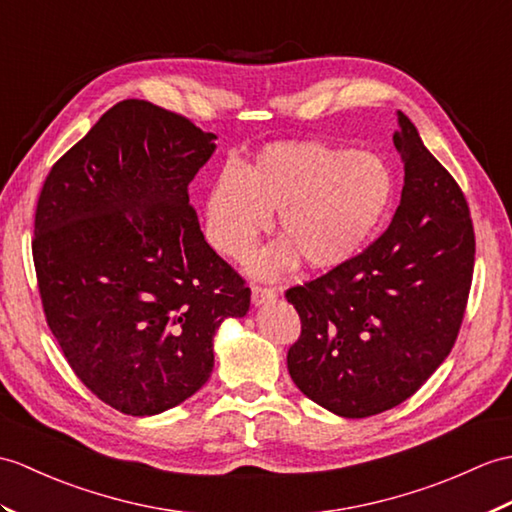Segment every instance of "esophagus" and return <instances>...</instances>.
<instances>
[{
    "instance_id": "1",
    "label": "esophagus",
    "mask_w": 512,
    "mask_h": 512,
    "mask_svg": "<svg viewBox=\"0 0 512 512\" xmlns=\"http://www.w3.org/2000/svg\"><path fill=\"white\" fill-rule=\"evenodd\" d=\"M251 296H253V303L255 305H264V303L275 301L277 292H275V288H264V285L253 283L251 285Z\"/></svg>"
}]
</instances>
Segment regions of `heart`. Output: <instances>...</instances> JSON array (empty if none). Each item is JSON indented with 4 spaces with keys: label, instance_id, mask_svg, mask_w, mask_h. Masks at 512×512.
<instances>
[{
    "label": "heart",
    "instance_id": "b5f03b06",
    "mask_svg": "<svg viewBox=\"0 0 512 512\" xmlns=\"http://www.w3.org/2000/svg\"><path fill=\"white\" fill-rule=\"evenodd\" d=\"M395 194V172L377 154L318 141L268 146L211 183L207 237L224 257L244 259L279 211L283 240L251 257L253 275L281 277L299 257L316 270L338 268L382 227Z\"/></svg>",
    "mask_w": 512,
    "mask_h": 512
}]
</instances>
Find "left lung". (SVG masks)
I'll use <instances>...</instances> for the list:
<instances>
[{
  "mask_svg": "<svg viewBox=\"0 0 512 512\" xmlns=\"http://www.w3.org/2000/svg\"><path fill=\"white\" fill-rule=\"evenodd\" d=\"M392 141L406 178L390 227L347 264L285 292L301 318L290 377L347 419L395 408L430 379L458 338L473 279L460 185L403 113Z\"/></svg>",
  "mask_w": 512,
  "mask_h": 512,
  "instance_id": "left-lung-1",
  "label": "left lung"
}]
</instances>
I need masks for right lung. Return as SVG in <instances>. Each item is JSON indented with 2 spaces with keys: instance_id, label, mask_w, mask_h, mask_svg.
I'll list each match as a JSON object with an SVG mask.
<instances>
[{
  "instance_id": "1",
  "label": "right lung",
  "mask_w": 512,
  "mask_h": 512,
  "mask_svg": "<svg viewBox=\"0 0 512 512\" xmlns=\"http://www.w3.org/2000/svg\"><path fill=\"white\" fill-rule=\"evenodd\" d=\"M216 135L146 100H124L47 174L32 257L47 327L106 406L150 417L213 371V334L251 288L207 244L189 183Z\"/></svg>"
}]
</instances>
